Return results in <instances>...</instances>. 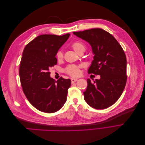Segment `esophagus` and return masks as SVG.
I'll use <instances>...</instances> for the list:
<instances>
[{
    "label": "esophagus",
    "mask_w": 145,
    "mask_h": 145,
    "mask_svg": "<svg viewBox=\"0 0 145 145\" xmlns=\"http://www.w3.org/2000/svg\"><path fill=\"white\" fill-rule=\"evenodd\" d=\"M71 82L73 83H74V82H77V78H71Z\"/></svg>",
    "instance_id": "1"
}]
</instances>
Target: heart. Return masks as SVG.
<instances>
[{"mask_svg":"<svg viewBox=\"0 0 145 145\" xmlns=\"http://www.w3.org/2000/svg\"><path fill=\"white\" fill-rule=\"evenodd\" d=\"M71 46L76 52L79 54L80 52H84L85 50V45L80 41L74 42ZM56 58L59 61H61L63 58V52L62 50H59L56 53ZM81 65H69L64 69V71L71 77H78L80 74Z\"/></svg>","mask_w":145,"mask_h":145,"instance_id":"1","label":"heart"}]
</instances>
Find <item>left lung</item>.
<instances>
[{"instance_id":"1","label":"left lung","mask_w":145,"mask_h":145,"mask_svg":"<svg viewBox=\"0 0 145 145\" xmlns=\"http://www.w3.org/2000/svg\"><path fill=\"white\" fill-rule=\"evenodd\" d=\"M78 37L88 42L94 54L89 74L100 75V79L91 82L83 93L86 102L97 109L107 108L120 98L126 83V57L125 52L112 35L101 28L74 32Z\"/></svg>"}]
</instances>
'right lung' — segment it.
Here are the masks:
<instances>
[{"label": "right lung", "mask_w": 145, "mask_h": 145, "mask_svg": "<svg viewBox=\"0 0 145 145\" xmlns=\"http://www.w3.org/2000/svg\"><path fill=\"white\" fill-rule=\"evenodd\" d=\"M69 36L40 35L24 50L19 68L21 86L29 103L42 112H55L67 101L71 80L61 77L56 81L50 77L49 71L57 63V52Z\"/></svg>", "instance_id": "obj_1"}]
</instances>
